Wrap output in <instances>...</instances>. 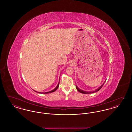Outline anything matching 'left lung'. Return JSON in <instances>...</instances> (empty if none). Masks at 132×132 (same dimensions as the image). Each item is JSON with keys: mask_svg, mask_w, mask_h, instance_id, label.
I'll list each match as a JSON object with an SVG mask.
<instances>
[{"mask_svg": "<svg viewBox=\"0 0 132 132\" xmlns=\"http://www.w3.org/2000/svg\"><path fill=\"white\" fill-rule=\"evenodd\" d=\"M103 85H104V83H103V84L101 86V87H100L98 88L97 89H96L95 90L93 91V92H86V91H84V90H81V89H80L79 88H78V87L76 86V88L78 90V92H79L80 93H82V94H91V93H95V92H96L99 91V90L101 89V88L102 87V86H103Z\"/></svg>", "mask_w": 132, "mask_h": 132, "instance_id": "1", "label": "left lung"}]
</instances>
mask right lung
I'll use <instances>...</instances> for the list:
<instances>
[{"label":"right lung","instance_id":"obj_1","mask_svg":"<svg viewBox=\"0 0 132 132\" xmlns=\"http://www.w3.org/2000/svg\"><path fill=\"white\" fill-rule=\"evenodd\" d=\"M59 85V82H58V85H57V86L54 89H53V90H52L51 91H50V92H46V93H39V92H37V93H40V94H49V93H53V92H55V91L58 88Z\"/></svg>","mask_w":132,"mask_h":132}]
</instances>
